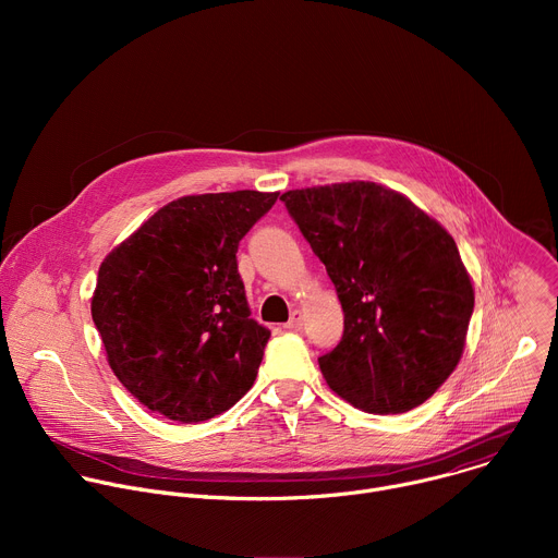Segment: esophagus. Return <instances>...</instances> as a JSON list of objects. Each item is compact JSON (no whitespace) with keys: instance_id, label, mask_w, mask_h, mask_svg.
<instances>
[{"instance_id":"obj_1","label":"esophagus","mask_w":558,"mask_h":558,"mask_svg":"<svg viewBox=\"0 0 558 558\" xmlns=\"http://www.w3.org/2000/svg\"><path fill=\"white\" fill-rule=\"evenodd\" d=\"M302 325H304V315H302V311H291V317H289V323L284 325L287 329H291V331H298V329H302Z\"/></svg>"}]
</instances>
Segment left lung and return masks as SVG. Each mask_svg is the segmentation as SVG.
I'll return each instance as SVG.
<instances>
[{
  "mask_svg": "<svg viewBox=\"0 0 558 558\" xmlns=\"http://www.w3.org/2000/svg\"><path fill=\"white\" fill-rule=\"evenodd\" d=\"M280 201L344 311L340 344L317 357L329 388L375 415L424 404L459 364L474 308L452 235L368 181L291 190Z\"/></svg>",
  "mask_w": 558,
  "mask_h": 558,
  "instance_id": "left-lung-1",
  "label": "left lung"
}]
</instances>
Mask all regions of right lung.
I'll return each instance as SVG.
<instances>
[{
    "instance_id": "right-lung-1",
    "label": "right lung",
    "mask_w": 558,
    "mask_h": 558,
    "mask_svg": "<svg viewBox=\"0 0 558 558\" xmlns=\"http://www.w3.org/2000/svg\"><path fill=\"white\" fill-rule=\"evenodd\" d=\"M276 198H177L101 263L93 320L110 368L151 413L205 422L254 386L271 333L250 317L235 252Z\"/></svg>"
}]
</instances>
